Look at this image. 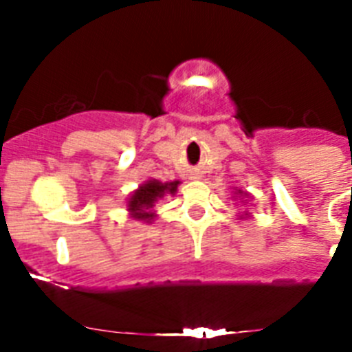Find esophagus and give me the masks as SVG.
Returning <instances> with one entry per match:
<instances>
[{
    "mask_svg": "<svg viewBox=\"0 0 352 352\" xmlns=\"http://www.w3.org/2000/svg\"><path fill=\"white\" fill-rule=\"evenodd\" d=\"M195 179H197V177H195Z\"/></svg>",
    "mask_w": 352,
    "mask_h": 352,
    "instance_id": "34e87169",
    "label": "esophagus"
}]
</instances>
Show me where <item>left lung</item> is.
Returning a JSON list of instances; mask_svg holds the SVG:
<instances>
[{"instance_id":"left-lung-1","label":"left lung","mask_w":352,"mask_h":352,"mask_svg":"<svg viewBox=\"0 0 352 352\" xmlns=\"http://www.w3.org/2000/svg\"><path fill=\"white\" fill-rule=\"evenodd\" d=\"M232 200L238 204H243V212H238V220H245V218L252 217V212L249 211V202L252 200V195L249 191H243L241 188H232Z\"/></svg>"}]
</instances>
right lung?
<instances>
[{
    "label": "right lung",
    "instance_id": "1",
    "mask_svg": "<svg viewBox=\"0 0 352 352\" xmlns=\"http://www.w3.org/2000/svg\"><path fill=\"white\" fill-rule=\"evenodd\" d=\"M181 181H170L162 182L157 179H148L144 181L143 184H140L138 190H134L131 193V197L126 199V211H129V217L132 220L143 221V223H152L157 217L155 212V204L161 199H164L166 195L177 193V188H179Z\"/></svg>",
    "mask_w": 352,
    "mask_h": 352
}]
</instances>
